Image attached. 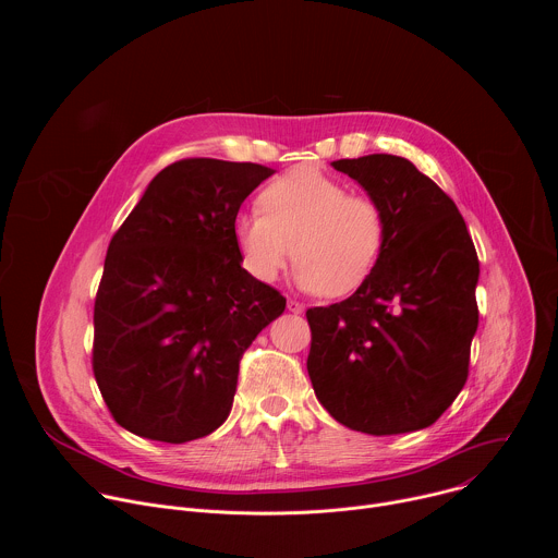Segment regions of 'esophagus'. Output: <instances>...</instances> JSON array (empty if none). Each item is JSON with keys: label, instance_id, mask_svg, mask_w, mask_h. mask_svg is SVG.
I'll list each match as a JSON object with an SVG mask.
<instances>
[{"label": "esophagus", "instance_id": "esophagus-1", "mask_svg": "<svg viewBox=\"0 0 558 558\" xmlns=\"http://www.w3.org/2000/svg\"><path fill=\"white\" fill-rule=\"evenodd\" d=\"M287 308H289V313H302L304 311V304H300L298 300H287Z\"/></svg>", "mask_w": 558, "mask_h": 558}]
</instances>
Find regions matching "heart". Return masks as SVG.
I'll return each instance as SVG.
<instances>
[{
	"instance_id": "heart-1",
	"label": "heart",
	"mask_w": 558,
	"mask_h": 558,
	"mask_svg": "<svg viewBox=\"0 0 558 558\" xmlns=\"http://www.w3.org/2000/svg\"><path fill=\"white\" fill-rule=\"evenodd\" d=\"M260 211L235 218L243 267L271 282L295 260L304 287L327 298L357 291L373 274L386 241L381 207L323 170L300 166L274 179Z\"/></svg>"
}]
</instances>
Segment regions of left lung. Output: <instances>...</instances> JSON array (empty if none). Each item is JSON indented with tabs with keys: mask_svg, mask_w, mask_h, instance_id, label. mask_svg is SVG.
<instances>
[{
	"mask_svg": "<svg viewBox=\"0 0 558 558\" xmlns=\"http://www.w3.org/2000/svg\"><path fill=\"white\" fill-rule=\"evenodd\" d=\"M331 166L381 207L386 241L351 298L306 311L315 397L351 430H422L468 379L480 258L452 198L409 158L368 154Z\"/></svg>",
	"mask_w": 558,
	"mask_h": 558,
	"instance_id": "left-lung-1",
	"label": "left lung"
}]
</instances>
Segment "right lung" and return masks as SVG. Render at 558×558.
<instances>
[{"instance_id": "add662e5", "label": "right lung", "mask_w": 558, "mask_h": 558, "mask_svg": "<svg viewBox=\"0 0 558 558\" xmlns=\"http://www.w3.org/2000/svg\"><path fill=\"white\" fill-rule=\"evenodd\" d=\"M274 174L183 158L158 172L112 235L95 300L93 371L114 422L168 444L214 433L238 364L287 300L241 267L235 216Z\"/></svg>"}]
</instances>
